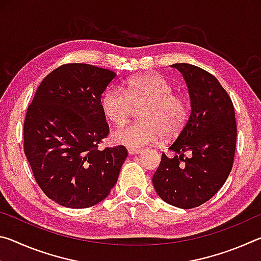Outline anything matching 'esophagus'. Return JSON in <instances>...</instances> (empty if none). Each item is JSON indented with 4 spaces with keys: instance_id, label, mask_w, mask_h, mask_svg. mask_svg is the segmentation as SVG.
<instances>
[{
    "instance_id": "esophagus-1",
    "label": "esophagus",
    "mask_w": 261,
    "mask_h": 261,
    "mask_svg": "<svg viewBox=\"0 0 261 261\" xmlns=\"http://www.w3.org/2000/svg\"><path fill=\"white\" fill-rule=\"evenodd\" d=\"M127 152H129V154H131V155H136V154L141 153L140 149H137V148H127Z\"/></svg>"
}]
</instances>
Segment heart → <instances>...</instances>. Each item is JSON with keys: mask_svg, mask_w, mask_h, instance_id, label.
<instances>
[{"mask_svg": "<svg viewBox=\"0 0 261 261\" xmlns=\"http://www.w3.org/2000/svg\"><path fill=\"white\" fill-rule=\"evenodd\" d=\"M141 121L118 127L113 139L131 148L143 147L178 135L189 117V105L183 96L174 94L173 86L155 73H145L127 79L124 91L110 86L101 96L105 116L114 124L125 123L135 108Z\"/></svg>", "mask_w": 261, "mask_h": 261, "instance_id": "1", "label": "heart"}]
</instances>
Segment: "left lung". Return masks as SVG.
<instances>
[{
    "label": "left lung",
    "instance_id": "1",
    "mask_svg": "<svg viewBox=\"0 0 261 261\" xmlns=\"http://www.w3.org/2000/svg\"><path fill=\"white\" fill-rule=\"evenodd\" d=\"M187 83L191 114L169 149L162 154L152 182L158 196L178 208H194L210 200L230 174L237 126L230 96L218 79L189 63L170 65ZM189 151L190 156L184 158Z\"/></svg>",
    "mask_w": 261,
    "mask_h": 261
}]
</instances>
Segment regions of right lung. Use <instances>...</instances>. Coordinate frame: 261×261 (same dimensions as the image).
<instances>
[{
    "mask_svg": "<svg viewBox=\"0 0 261 261\" xmlns=\"http://www.w3.org/2000/svg\"><path fill=\"white\" fill-rule=\"evenodd\" d=\"M115 77L91 64H64L43 79L29 106L25 155L39 187L61 206H93L117 182L126 148H98L109 134L101 96Z\"/></svg>",
    "mask_w": 261,
    "mask_h": 261,
    "instance_id": "right-lung-1",
    "label": "right lung"
}]
</instances>
